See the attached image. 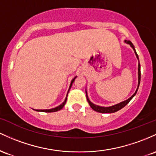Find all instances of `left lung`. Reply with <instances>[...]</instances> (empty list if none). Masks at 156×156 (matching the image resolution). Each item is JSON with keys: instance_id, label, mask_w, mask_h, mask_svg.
<instances>
[{"instance_id": "obj_1", "label": "left lung", "mask_w": 156, "mask_h": 156, "mask_svg": "<svg viewBox=\"0 0 156 156\" xmlns=\"http://www.w3.org/2000/svg\"><path fill=\"white\" fill-rule=\"evenodd\" d=\"M125 42L127 43H128V44H130L131 45V47H132L133 48L135 53H136V57H137L138 59H139V56H138L137 53H136V50H135V48L133 46V43H131L130 40H125ZM138 70H139V85H138V87L137 89H136V91L134 93L133 95L132 96V97L129 98L128 99H127V100L122 101V102L121 103H119V104L116 105H113V106H111V107H107V108H105V107H100V106H98V105H96L93 104V103L89 100L88 97H87V95L86 94V98H87V100L88 101L89 105H90V108H92L94 111H97V112H99V113H115V112L119 111L120 109H122V108H123L124 107L125 105H127V104L129 103V101H130L131 99H133V97H134L135 95L136 94V93H137V90L138 89H139V84H140V81H141V66H140V63L139 62V67H138Z\"/></svg>"}]
</instances>
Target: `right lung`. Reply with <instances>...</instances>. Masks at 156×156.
I'll list each match as a JSON object with an SVG mask.
<instances>
[{"instance_id":"1","label":"right lung","mask_w":156,"mask_h":156,"mask_svg":"<svg viewBox=\"0 0 156 156\" xmlns=\"http://www.w3.org/2000/svg\"><path fill=\"white\" fill-rule=\"evenodd\" d=\"M76 76H75V77L73 78V80H72V81H71V85H70V87H69V90H70V88H71V85H72V83H73V82H74V80H75V79H76ZM68 93H69V92H68ZM66 100H67V97L66 98V99H65V101H63V103H62V104H61L60 105H59L58 107H57V108H52V109H48V110H36V111H37L45 112V113H51V112L58 111H59V110H61L62 108H63L65 105H66Z\"/></svg>"}]
</instances>
